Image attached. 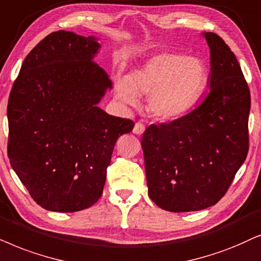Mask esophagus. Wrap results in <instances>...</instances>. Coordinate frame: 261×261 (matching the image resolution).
<instances>
[{
  "mask_svg": "<svg viewBox=\"0 0 261 261\" xmlns=\"http://www.w3.org/2000/svg\"><path fill=\"white\" fill-rule=\"evenodd\" d=\"M144 130H145V126H144L143 123H141V121H137V123L135 124V126H134V134L142 135V134L144 133Z\"/></svg>",
  "mask_w": 261,
  "mask_h": 261,
  "instance_id": "obj_1",
  "label": "esophagus"
}]
</instances>
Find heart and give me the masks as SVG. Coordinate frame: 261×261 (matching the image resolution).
Wrapping results in <instances>:
<instances>
[{
    "label": "heart",
    "instance_id": "heart-1",
    "mask_svg": "<svg viewBox=\"0 0 261 261\" xmlns=\"http://www.w3.org/2000/svg\"><path fill=\"white\" fill-rule=\"evenodd\" d=\"M207 82L206 65L196 56L162 51L148 58L125 77L114 81L117 98L136 105L138 94L148 95V109L160 119H174L190 111Z\"/></svg>",
    "mask_w": 261,
    "mask_h": 261
}]
</instances>
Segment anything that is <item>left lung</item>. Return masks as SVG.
Masks as SVG:
<instances>
[{"instance_id":"obj_1","label":"left lung","mask_w":261,"mask_h":261,"mask_svg":"<svg viewBox=\"0 0 261 261\" xmlns=\"http://www.w3.org/2000/svg\"><path fill=\"white\" fill-rule=\"evenodd\" d=\"M204 36L211 55L209 94L185 116L151 124L141 142L149 197L172 213L220 201L249 149L247 82L224 40L213 32Z\"/></svg>"}]
</instances>
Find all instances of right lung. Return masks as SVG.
<instances>
[{
	"label": "right lung",
	"mask_w": 261,
	"mask_h": 261,
	"mask_svg": "<svg viewBox=\"0 0 261 261\" xmlns=\"http://www.w3.org/2000/svg\"><path fill=\"white\" fill-rule=\"evenodd\" d=\"M99 47L93 37L52 32L27 55L10 90V165L46 210L75 213L95 204L118 137L135 126L96 106L112 87L93 61Z\"/></svg>",
	"instance_id": "add662e5"
}]
</instances>
